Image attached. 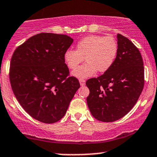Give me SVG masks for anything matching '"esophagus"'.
I'll return each mask as SVG.
<instances>
[{
    "label": "esophagus",
    "mask_w": 157,
    "mask_h": 157,
    "mask_svg": "<svg viewBox=\"0 0 157 157\" xmlns=\"http://www.w3.org/2000/svg\"><path fill=\"white\" fill-rule=\"evenodd\" d=\"M79 82H80V84L81 86H83L86 85V81H85V80H83V79H80V80H79Z\"/></svg>",
    "instance_id": "34e87169"
}]
</instances>
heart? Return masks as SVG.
<instances>
[{"instance_id":"obj_1","label":"heart","mask_w":157,"mask_h":157,"mask_svg":"<svg viewBox=\"0 0 157 157\" xmlns=\"http://www.w3.org/2000/svg\"><path fill=\"white\" fill-rule=\"evenodd\" d=\"M117 52V43L113 37L90 35L77 43L76 50H66L63 60L68 68L75 69L85 57L86 63L71 73L76 78L84 79L93 76L97 71L104 73L109 70Z\"/></svg>"}]
</instances>
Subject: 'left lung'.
Here are the masks:
<instances>
[{
    "mask_svg": "<svg viewBox=\"0 0 157 157\" xmlns=\"http://www.w3.org/2000/svg\"><path fill=\"white\" fill-rule=\"evenodd\" d=\"M118 52L113 66L97 78L86 81L87 104L92 116L102 122L123 117L137 102L144 87L141 54L127 37L118 34Z\"/></svg>",
    "mask_w": 157,
    "mask_h": 157,
    "instance_id": "obj_1",
    "label": "left lung"
}]
</instances>
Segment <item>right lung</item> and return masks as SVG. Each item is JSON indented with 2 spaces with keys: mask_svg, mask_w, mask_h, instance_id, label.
Returning <instances> with one entry per match:
<instances>
[{
  "mask_svg": "<svg viewBox=\"0 0 157 157\" xmlns=\"http://www.w3.org/2000/svg\"><path fill=\"white\" fill-rule=\"evenodd\" d=\"M74 40L65 35L40 33L14 52L10 80L17 101L32 117L54 123L66 114L80 85L63 60Z\"/></svg>",
  "mask_w": 157,
  "mask_h": 157,
  "instance_id": "add662e5",
  "label": "right lung"
}]
</instances>
